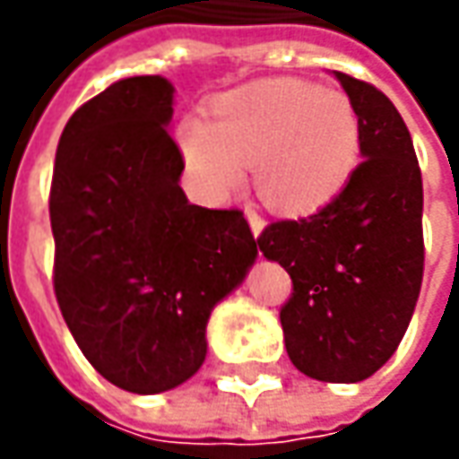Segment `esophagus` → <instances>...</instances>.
I'll use <instances>...</instances> for the list:
<instances>
[{
	"label": "esophagus",
	"instance_id": "esophagus-1",
	"mask_svg": "<svg viewBox=\"0 0 459 459\" xmlns=\"http://www.w3.org/2000/svg\"><path fill=\"white\" fill-rule=\"evenodd\" d=\"M245 217H247V221H250V232H253V238H260V232H263V227H265V221H263V217L257 214L255 209H245Z\"/></svg>",
	"mask_w": 459,
	"mask_h": 459
}]
</instances>
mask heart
I'll list each match as a JSON object with an SVG mask.
<instances>
[{
  "label": "heart",
  "instance_id": "obj_1",
  "mask_svg": "<svg viewBox=\"0 0 459 459\" xmlns=\"http://www.w3.org/2000/svg\"><path fill=\"white\" fill-rule=\"evenodd\" d=\"M178 145L206 196L224 199L253 166L257 196L281 214H314L342 194L360 163V117L340 91L304 81L255 83L186 119Z\"/></svg>",
  "mask_w": 459,
  "mask_h": 459
}]
</instances>
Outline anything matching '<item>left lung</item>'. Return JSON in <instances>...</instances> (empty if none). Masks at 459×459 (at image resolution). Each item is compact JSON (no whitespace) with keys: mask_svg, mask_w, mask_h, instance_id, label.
<instances>
[{"mask_svg":"<svg viewBox=\"0 0 459 459\" xmlns=\"http://www.w3.org/2000/svg\"><path fill=\"white\" fill-rule=\"evenodd\" d=\"M360 117L365 158L342 194L307 220L268 224L260 253L291 275L286 352L308 378L360 383L396 352L424 275L421 170L391 99L334 71Z\"/></svg>","mask_w":459,"mask_h":459,"instance_id":"8db88e82","label":"left lung"}]
</instances>
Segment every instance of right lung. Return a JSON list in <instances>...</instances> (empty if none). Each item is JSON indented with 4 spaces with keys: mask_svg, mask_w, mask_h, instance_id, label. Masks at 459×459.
<instances>
[{
    "mask_svg": "<svg viewBox=\"0 0 459 459\" xmlns=\"http://www.w3.org/2000/svg\"><path fill=\"white\" fill-rule=\"evenodd\" d=\"M170 117V81H117L68 119L50 186L63 319L97 373L140 396L202 368L212 308L257 257L239 209L188 204Z\"/></svg>",
    "mask_w": 459,
    "mask_h": 459,
    "instance_id": "1",
    "label": "right lung"
}]
</instances>
